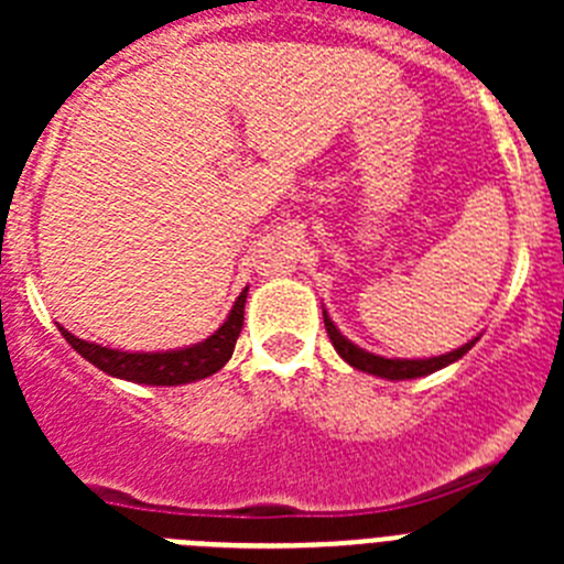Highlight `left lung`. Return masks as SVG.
<instances>
[{"mask_svg": "<svg viewBox=\"0 0 564 564\" xmlns=\"http://www.w3.org/2000/svg\"><path fill=\"white\" fill-rule=\"evenodd\" d=\"M322 316H325L327 336H330L338 356L350 364V367H356V370L367 372V376L387 378V381H406V378H421V376H430V372L443 370V367H449V364H455L457 358L466 356L477 341V338H471V341H466L463 347H457V350L443 352V356H432V358H387V356H376V352L370 350H361L358 344H352L350 338L341 336V330L333 325V318L327 316L325 307H322Z\"/></svg>", "mask_w": 564, "mask_h": 564, "instance_id": "1", "label": "left lung"}]
</instances>
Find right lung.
<instances>
[{
    "label": "right lung",
    "instance_id": "right-lung-1",
    "mask_svg": "<svg viewBox=\"0 0 564 564\" xmlns=\"http://www.w3.org/2000/svg\"><path fill=\"white\" fill-rule=\"evenodd\" d=\"M246 299L248 288L237 296L231 313L226 316L217 330L208 338L188 347H177V350H158V352H129V350H112L96 341H84V338L73 336L69 330H62L64 341L87 358L89 364H96L98 370H104L112 378H123L132 383H147V387H181V383L200 381V378L214 376L223 370L234 352L239 330H242V318H246Z\"/></svg>",
    "mask_w": 564,
    "mask_h": 564
}]
</instances>
